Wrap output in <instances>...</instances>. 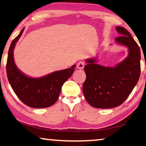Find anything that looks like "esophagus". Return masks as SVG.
<instances>
[{
  "instance_id": "34e87169",
  "label": "esophagus",
  "mask_w": 146,
  "mask_h": 146,
  "mask_svg": "<svg viewBox=\"0 0 146 146\" xmlns=\"http://www.w3.org/2000/svg\"><path fill=\"white\" fill-rule=\"evenodd\" d=\"M85 66V63L83 61H80L77 63V68L79 69H83L84 67Z\"/></svg>"
}]
</instances>
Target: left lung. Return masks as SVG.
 Segmentation results:
<instances>
[{"mask_svg": "<svg viewBox=\"0 0 146 146\" xmlns=\"http://www.w3.org/2000/svg\"><path fill=\"white\" fill-rule=\"evenodd\" d=\"M121 36L115 38L119 44L128 48L126 58L115 67L96 64V59L86 60V78L83 93L86 101L97 108H112L121 105L137 84L140 76V49L131 34L125 28L117 27Z\"/></svg>", "mask_w": 146, "mask_h": 146, "instance_id": "1", "label": "left lung"}]
</instances>
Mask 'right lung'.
<instances>
[{
  "label": "right lung",
  "instance_id": "1",
  "mask_svg": "<svg viewBox=\"0 0 146 146\" xmlns=\"http://www.w3.org/2000/svg\"><path fill=\"white\" fill-rule=\"evenodd\" d=\"M24 29L10 46L7 62L8 80L16 95L25 104L34 108L50 107L57 101L63 84L72 75L76 65L41 78L27 76L18 69L13 57L14 48Z\"/></svg>",
  "mask_w": 146,
  "mask_h": 146
}]
</instances>
